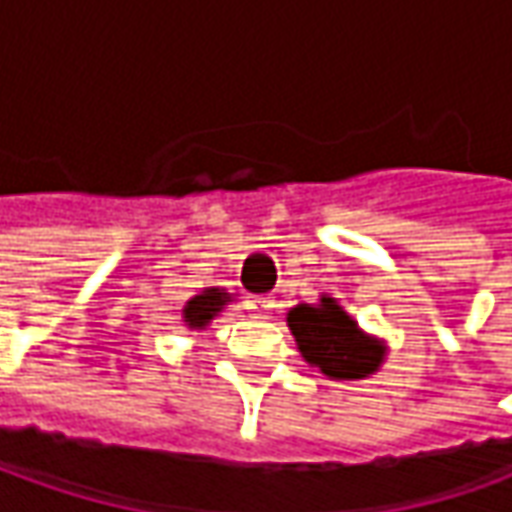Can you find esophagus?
<instances>
[{"label": "esophagus", "instance_id": "34e87169", "mask_svg": "<svg viewBox=\"0 0 512 512\" xmlns=\"http://www.w3.org/2000/svg\"><path fill=\"white\" fill-rule=\"evenodd\" d=\"M274 303L272 297H266V294H260V297H252L249 300V311L255 314V317H272V311H274Z\"/></svg>", "mask_w": 512, "mask_h": 512}]
</instances>
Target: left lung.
<instances>
[{
	"instance_id": "obj_1",
	"label": "left lung",
	"mask_w": 512,
	"mask_h": 512,
	"mask_svg": "<svg viewBox=\"0 0 512 512\" xmlns=\"http://www.w3.org/2000/svg\"><path fill=\"white\" fill-rule=\"evenodd\" d=\"M300 357L323 377L354 382L377 374L388 357V343L362 331L337 297L320 294L317 303H297L286 314Z\"/></svg>"
}]
</instances>
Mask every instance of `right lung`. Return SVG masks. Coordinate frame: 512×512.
<instances>
[{"instance_id": "right-lung-1", "label": "right lung", "mask_w": 512, "mask_h": 512, "mask_svg": "<svg viewBox=\"0 0 512 512\" xmlns=\"http://www.w3.org/2000/svg\"><path fill=\"white\" fill-rule=\"evenodd\" d=\"M232 300H235V294H229L226 289H218V286H209V289L198 291L195 297L186 300L184 311H181L184 326L189 331H203Z\"/></svg>"}]
</instances>
